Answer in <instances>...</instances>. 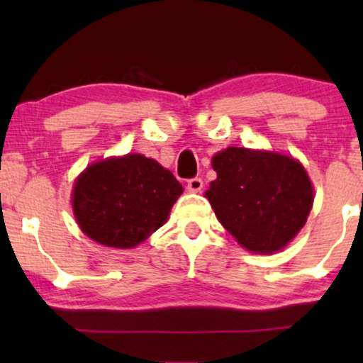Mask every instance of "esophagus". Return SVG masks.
<instances>
[{
    "label": "esophagus",
    "mask_w": 363,
    "mask_h": 363,
    "mask_svg": "<svg viewBox=\"0 0 363 363\" xmlns=\"http://www.w3.org/2000/svg\"><path fill=\"white\" fill-rule=\"evenodd\" d=\"M186 187H187V191H189V193H199V191L203 189V181H201V177H191V179H187Z\"/></svg>",
    "instance_id": "1"
}]
</instances>
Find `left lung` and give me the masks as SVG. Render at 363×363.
Here are the masks:
<instances>
[{"instance_id": "1", "label": "left lung", "mask_w": 363, "mask_h": 363, "mask_svg": "<svg viewBox=\"0 0 363 363\" xmlns=\"http://www.w3.org/2000/svg\"><path fill=\"white\" fill-rule=\"evenodd\" d=\"M210 199L220 223L252 252L285 247L311 213L312 184L294 158L230 147L211 160Z\"/></svg>"}]
</instances>
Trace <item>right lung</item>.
<instances>
[{"label": "right lung", "mask_w": 363, "mask_h": 363, "mask_svg": "<svg viewBox=\"0 0 363 363\" xmlns=\"http://www.w3.org/2000/svg\"><path fill=\"white\" fill-rule=\"evenodd\" d=\"M181 193L182 186L170 170L129 153L86 167L74 184L73 211L95 242L129 249L167 222Z\"/></svg>", "instance_id": "right-lung-1"}]
</instances>
